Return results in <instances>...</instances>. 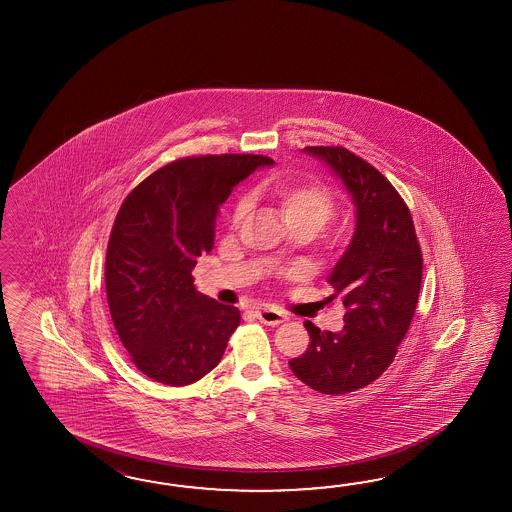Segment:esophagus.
<instances>
[{
  "instance_id": "1",
  "label": "esophagus",
  "mask_w": 512,
  "mask_h": 512,
  "mask_svg": "<svg viewBox=\"0 0 512 512\" xmlns=\"http://www.w3.org/2000/svg\"><path fill=\"white\" fill-rule=\"evenodd\" d=\"M256 316H258L260 322L267 324V326H278L287 318V316L283 315L282 311H278L274 307H261V309L256 311Z\"/></svg>"
}]
</instances>
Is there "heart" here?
I'll return each mask as SVG.
<instances>
[{"label": "heart", "instance_id": "obj_1", "mask_svg": "<svg viewBox=\"0 0 512 512\" xmlns=\"http://www.w3.org/2000/svg\"><path fill=\"white\" fill-rule=\"evenodd\" d=\"M271 197L289 229L307 227L316 232L327 219L331 218L335 210L333 194L327 190L326 186L316 185V183H305V185L282 183V185L272 186ZM249 208H251V201L247 197L240 199L232 210V223L240 225L243 218L247 216Z\"/></svg>", "mask_w": 512, "mask_h": 512}]
</instances>
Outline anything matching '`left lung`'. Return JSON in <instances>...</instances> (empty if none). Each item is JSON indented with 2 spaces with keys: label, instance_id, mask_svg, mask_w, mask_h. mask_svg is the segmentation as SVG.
I'll use <instances>...</instances> for the list:
<instances>
[{
  "label": "left lung",
  "instance_id": "obj_1",
  "mask_svg": "<svg viewBox=\"0 0 512 512\" xmlns=\"http://www.w3.org/2000/svg\"><path fill=\"white\" fill-rule=\"evenodd\" d=\"M329 166L355 205V232L327 282L346 307L342 331L305 320L309 348L289 368L327 395L355 392L379 379L414 318L423 254L412 214L384 175L340 146H307Z\"/></svg>",
  "mask_w": 512,
  "mask_h": 512
}]
</instances>
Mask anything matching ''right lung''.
I'll use <instances>...</instances> for the list:
<instances>
[{"label":"right lung","instance_id":"obj_1","mask_svg":"<svg viewBox=\"0 0 512 512\" xmlns=\"http://www.w3.org/2000/svg\"><path fill=\"white\" fill-rule=\"evenodd\" d=\"M274 161L199 155L166 164L131 190L106 252L109 313L131 362L150 379L186 386L214 370L240 311L197 293L192 271L214 247L219 207Z\"/></svg>","mask_w":512,"mask_h":512}]
</instances>
